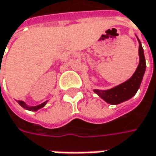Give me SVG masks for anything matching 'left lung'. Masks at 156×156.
<instances>
[{"mask_svg":"<svg viewBox=\"0 0 156 156\" xmlns=\"http://www.w3.org/2000/svg\"><path fill=\"white\" fill-rule=\"evenodd\" d=\"M137 40L139 44V47H138L139 62H138V66L135 73L131 76V78H129L127 81L123 82L122 84H120L111 89H107V90L94 89V92L98 96H100L103 100H105L107 104L119 105L120 103L129 100L136 94V93L137 92L141 85L142 79L146 71V59H145L142 44L138 38Z\"/></svg>","mask_w":156,"mask_h":156,"instance_id":"1","label":"left lung"}]
</instances>
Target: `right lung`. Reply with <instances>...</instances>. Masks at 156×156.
Segmentation results:
<instances>
[{
	"label": "right lung",
	"mask_w": 156,
	"mask_h": 156,
	"mask_svg": "<svg viewBox=\"0 0 156 156\" xmlns=\"http://www.w3.org/2000/svg\"><path fill=\"white\" fill-rule=\"evenodd\" d=\"M47 102H48V101H45L44 103H43V104H41V105H36V106H28L25 102H23V101H18V103H19V105H20V106H22L24 109H26V110L32 111V112H36L37 110L43 108V107L47 104Z\"/></svg>",
	"instance_id": "obj_1"
}]
</instances>
